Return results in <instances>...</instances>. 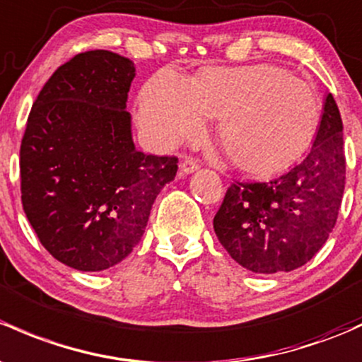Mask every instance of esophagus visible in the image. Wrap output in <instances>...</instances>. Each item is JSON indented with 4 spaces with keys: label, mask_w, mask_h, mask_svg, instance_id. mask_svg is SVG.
I'll return each instance as SVG.
<instances>
[{
    "label": "esophagus",
    "mask_w": 362,
    "mask_h": 362,
    "mask_svg": "<svg viewBox=\"0 0 362 362\" xmlns=\"http://www.w3.org/2000/svg\"><path fill=\"white\" fill-rule=\"evenodd\" d=\"M197 168H199V165H197L196 159H192V158L184 159V161H182V165H180L182 173H192V171H196Z\"/></svg>",
    "instance_id": "obj_1"
}]
</instances>
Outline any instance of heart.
I'll return each instance as SVG.
<instances>
[{
  "instance_id": "obj_1",
  "label": "heart",
  "mask_w": 362,
  "mask_h": 362,
  "mask_svg": "<svg viewBox=\"0 0 362 362\" xmlns=\"http://www.w3.org/2000/svg\"><path fill=\"white\" fill-rule=\"evenodd\" d=\"M309 83L271 64L210 66L187 81L175 71L152 76L140 93L139 121L154 144L170 147L218 117L216 140L241 170L271 175L309 147L319 124Z\"/></svg>"
}]
</instances>
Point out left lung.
I'll use <instances>...</instances> for the list:
<instances>
[{"instance_id": "obj_1", "label": "left lung", "mask_w": 362, "mask_h": 362, "mask_svg": "<svg viewBox=\"0 0 362 362\" xmlns=\"http://www.w3.org/2000/svg\"><path fill=\"white\" fill-rule=\"evenodd\" d=\"M344 189V124L329 93L303 161L271 182L230 184L213 229L230 257L248 271H295L332 234Z\"/></svg>"}]
</instances>
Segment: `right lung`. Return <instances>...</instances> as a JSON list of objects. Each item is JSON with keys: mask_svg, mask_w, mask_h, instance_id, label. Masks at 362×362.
<instances>
[{"mask_svg": "<svg viewBox=\"0 0 362 362\" xmlns=\"http://www.w3.org/2000/svg\"><path fill=\"white\" fill-rule=\"evenodd\" d=\"M133 78L127 57L78 53L45 83L22 136V206L48 253L78 271L127 258L156 196L177 175L178 158L133 146Z\"/></svg>", "mask_w": 362, "mask_h": 362, "instance_id": "right-lung-1", "label": "right lung"}]
</instances>
